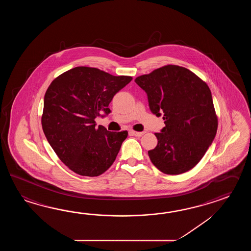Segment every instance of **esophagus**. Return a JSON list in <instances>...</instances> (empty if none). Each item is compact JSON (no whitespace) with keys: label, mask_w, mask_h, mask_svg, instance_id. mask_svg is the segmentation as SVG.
Returning <instances> with one entry per match:
<instances>
[{"label":"esophagus","mask_w":251,"mask_h":251,"mask_svg":"<svg viewBox=\"0 0 251 251\" xmlns=\"http://www.w3.org/2000/svg\"><path fill=\"white\" fill-rule=\"evenodd\" d=\"M131 133H133L134 136H137V137H140V136H142V135H144L145 132H135V131H131Z\"/></svg>","instance_id":"obj_1"}]
</instances>
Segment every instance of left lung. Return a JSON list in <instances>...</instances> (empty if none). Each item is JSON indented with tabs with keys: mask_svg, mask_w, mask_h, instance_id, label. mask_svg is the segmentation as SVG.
<instances>
[{
	"mask_svg": "<svg viewBox=\"0 0 251 251\" xmlns=\"http://www.w3.org/2000/svg\"><path fill=\"white\" fill-rule=\"evenodd\" d=\"M134 81L146 92L151 111L165 120L160 133H155L158 144L148 151L150 160L169 175L190 171L203 158L218 127L208 86L191 71L172 64Z\"/></svg>",
	"mask_w": 251,
	"mask_h": 251,
	"instance_id": "left-lung-1",
	"label": "left lung"
}]
</instances>
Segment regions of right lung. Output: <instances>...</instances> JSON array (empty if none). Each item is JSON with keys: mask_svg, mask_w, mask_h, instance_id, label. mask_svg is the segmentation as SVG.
Masks as SVG:
<instances>
[{"mask_svg": "<svg viewBox=\"0 0 251 251\" xmlns=\"http://www.w3.org/2000/svg\"><path fill=\"white\" fill-rule=\"evenodd\" d=\"M132 79L79 66L51 82L44 99L43 131L71 171L97 176L112 165L127 131L109 132L102 126L96 127L95 118L111 112L108 105L113 97Z\"/></svg>", "mask_w": 251, "mask_h": 251, "instance_id": "right-lung-1", "label": "right lung"}]
</instances>
